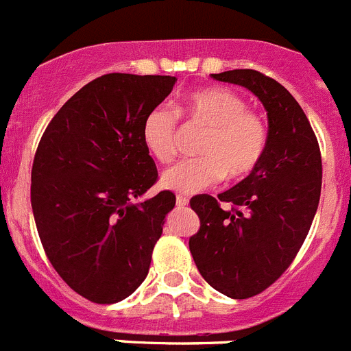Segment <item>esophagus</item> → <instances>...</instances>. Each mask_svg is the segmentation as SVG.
<instances>
[{
	"label": "esophagus",
	"instance_id": "1",
	"mask_svg": "<svg viewBox=\"0 0 351 351\" xmlns=\"http://www.w3.org/2000/svg\"><path fill=\"white\" fill-rule=\"evenodd\" d=\"M188 202H190V200H188V198H186V197H181V195H179V197L176 198V204H178L179 209H181V207L188 206Z\"/></svg>",
	"mask_w": 351,
	"mask_h": 351
}]
</instances>
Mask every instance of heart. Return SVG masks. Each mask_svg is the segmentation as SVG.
I'll return each mask as SVG.
<instances>
[{"label": "heart", "mask_w": 351, "mask_h": 351, "mask_svg": "<svg viewBox=\"0 0 351 351\" xmlns=\"http://www.w3.org/2000/svg\"><path fill=\"white\" fill-rule=\"evenodd\" d=\"M186 114L207 128L200 141L198 158L181 160L161 173V186L170 191L191 195L221 181H237L250 176L262 161L269 133L262 116L247 108V101L225 88L195 89L186 96ZM178 117L165 107L145 116L142 141L158 161L176 154Z\"/></svg>", "instance_id": "heart-1"}]
</instances>
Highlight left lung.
I'll return each instance as SVG.
<instances>
[{"instance_id": "left-lung-1", "label": "left lung", "mask_w": 351, "mask_h": 351, "mask_svg": "<svg viewBox=\"0 0 351 351\" xmlns=\"http://www.w3.org/2000/svg\"><path fill=\"white\" fill-rule=\"evenodd\" d=\"M213 79L237 84L262 101L269 123L265 154L253 172L218 198L197 195L190 206L200 230L190 251L204 280L230 299H247L288 269L311 228L322 191L318 141L297 100L256 70ZM219 202L230 203L223 210Z\"/></svg>"}]
</instances>
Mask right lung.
Returning a JSON list of instances; mask_svg holds the SVG:
<instances>
[{
	"label": "right lung",
	"mask_w": 351,
	"mask_h": 351,
	"mask_svg": "<svg viewBox=\"0 0 351 351\" xmlns=\"http://www.w3.org/2000/svg\"><path fill=\"white\" fill-rule=\"evenodd\" d=\"M176 77L108 73L86 84L42 135L31 207L52 267L86 299L114 304L137 290L176 195L135 202L158 170L142 125Z\"/></svg>",
	"instance_id": "add662e5"
}]
</instances>
